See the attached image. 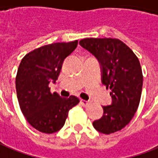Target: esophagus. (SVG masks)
Masks as SVG:
<instances>
[{"instance_id": "1", "label": "esophagus", "mask_w": 158, "mask_h": 158, "mask_svg": "<svg viewBox=\"0 0 158 158\" xmlns=\"http://www.w3.org/2000/svg\"><path fill=\"white\" fill-rule=\"evenodd\" d=\"M80 103H81V105L84 106H89L90 104H91V102L87 101V100H84V99H81L80 100Z\"/></svg>"}]
</instances>
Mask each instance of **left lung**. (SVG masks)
<instances>
[{
	"label": "left lung",
	"mask_w": 158,
	"mask_h": 158,
	"mask_svg": "<svg viewBox=\"0 0 158 158\" xmlns=\"http://www.w3.org/2000/svg\"><path fill=\"white\" fill-rule=\"evenodd\" d=\"M80 46L93 54L101 65L102 83L110 88V106H102L101 118L93 123L104 134L118 131L131 122L138 110L143 87L142 68L132 50L118 39L86 38Z\"/></svg>",
	"instance_id": "1"
}]
</instances>
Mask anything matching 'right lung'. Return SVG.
<instances>
[{"instance_id": "1", "label": "right lung", "mask_w": 158, "mask_h": 158, "mask_svg": "<svg viewBox=\"0 0 158 158\" xmlns=\"http://www.w3.org/2000/svg\"><path fill=\"white\" fill-rule=\"evenodd\" d=\"M78 46V40L52 43L34 49L20 61L15 78L20 108L27 121L43 133H54L65 124L69 110L79 103L75 96L61 98L51 93L62 64Z\"/></svg>"}]
</instances>
